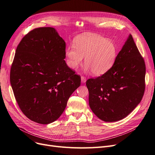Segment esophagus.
I'll use <instances>...</instances> for the list:
<instances>
[{"mask_svg": "<svg viewBox=\"0 0 155 155\" xmlns=\"http://www.w3.org/2000/svg\"><path fill=\"white\" fill-rule=\"evenodd\" d=\"M81 79L82 83H85L86 82V78L85 76H81Z\"/></svg>", "mask_w": 155, "mask_h": 155, "instance_id": "1", "label": "esophagus"}]
</instances>
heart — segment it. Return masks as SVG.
<instances>
[{"label": "heart", "mask_w": 155, "mask_h": 155, "mask_svg": "<svg viewBox=\"0 0 155 155\" xmlns=\"http://www.w3.org/2000/svg\"><path fill=\"white\" fill-rule=\"evenodd\" d=\"M74 44L65 50L67 64L71 69L76 70L85 57V69L100 76L109 71L115 63L118 50L110 40L97 35L85 34L78 37Z\"/></svg>", "instance_id": "heart-1"}]
</instances>
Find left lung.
<instances>
[{"instance_id": "obj_1", "label": "left lung", "mask_w": 155, "mask_h": 155, "mask_svg": "<svg viewBox=\"0 0 155 155\" xmlns=\"http://www.w3.org/2000/svg\"><path fill=\"white\" fill-rule=\"evenodd\" d=\"M145 76L144 59L130 34L109 71L87 81L91 110L107 122L125 118L142 99Z\"/></svg>"}]
</instances>
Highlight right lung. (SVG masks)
<instances>
[{"label":"right lung","mask_w":155,"mask_h":155,"mask_svg":"<svg viewBox=\"0 0 155 155\" xmlns=\"http://www.w3.org/2000/svg\"><path fill=\"white\" fill-rule=\"evenodd\" d=\"M66 43L55 28H35L17 46L10 83L20 109L41 124L58 120L70 96L81 85V77L65 62Z\"/></svg>","instance_id":"1"}]
</instances>
